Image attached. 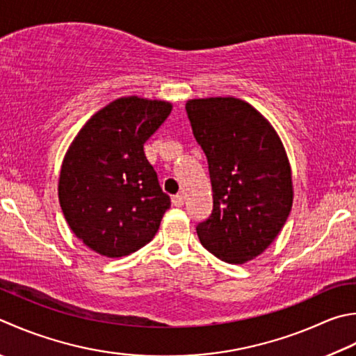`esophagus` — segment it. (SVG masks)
Returning a JSON list of instances; mask_svg holds the SVG:
<instances>
[{
  "label": "esophagus",
  "mask_w": 356,
  "mask_h": 356,
  "mask_svg": "<svg viewBox=\"0 0 356 356\" xmlns=\"http://www.w3.org/2000/svg\"><path fill=\"white\" fill-rule=\"evenodd\" d=\"M172 205L174 207H177V208H180V207H184V196L182 194H176V196H172Z\"/></svg>",
  "instance_id": "obj_1"
}]
</instances>
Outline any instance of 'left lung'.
<instances>
[{
	"instance_id": "obj_1",
	"label": "left lung",
	"mask_w": 356,
	"mask_h": 356,
	"mask_svg": "<svg viewBox=\"0 0 356 356\" xmlns=\"http://www.w3.org/2000/svg\"><path fill=\"white\" fill-rule=\"evenodd\" d=\"M193 134L208 159L213 211L196 227L208 252L228 264L262 254L293 205L287 152L266 117L236 97L185 104Z\"/></svg>"
}]
</instances>
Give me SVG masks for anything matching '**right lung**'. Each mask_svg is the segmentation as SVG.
Here are the masks:
<instances>
[{
	"instance_id": "1",
	"label": "right lung",
	"mask_w": 356,
	"mask_h": 356,
	"mask_svg": "<svg viewBox=\"0 0 356 356\" xmlns=\"http://www.w3.org/2000/svg\"><path fill=\"white\" fill-rule=\"evenodd\" d=\"M172 111L165 100L120 97L89 118L63 159L58 200L92 252L122 257L154 238L171 205L143 145Z\"/></svg>"
}]
</instances>
